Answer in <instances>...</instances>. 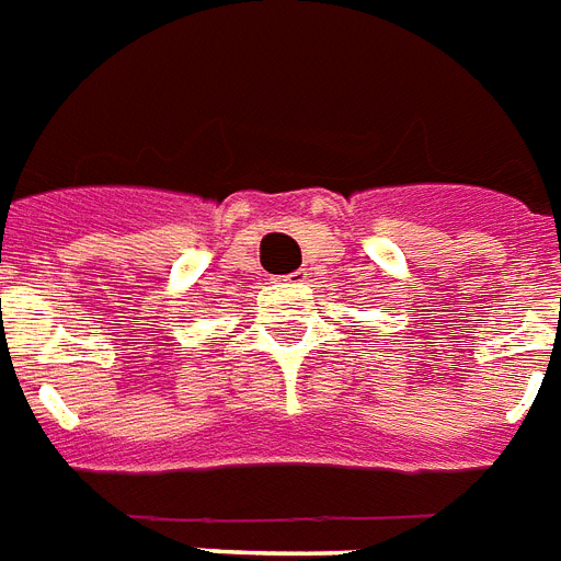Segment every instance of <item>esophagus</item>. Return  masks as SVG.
Segmentation results:
<instances>
[{
	"label": "esophagus",
	"instance_id": "34e87169",
	"mask_svg": "<svg viewBox=\"0 0 561 561\" xmlns=\"http://www.w3.org/2000/svg\"><path fill=\"white\" fill-rule=\"evenodd\" d=\"M309 279V271L302 267V271H294L288 273V276H282V282H290V285H299V282H306Z\"/></svg>",
	"mask_w": 561,
	"mask_h": 561
}]
</instances>
